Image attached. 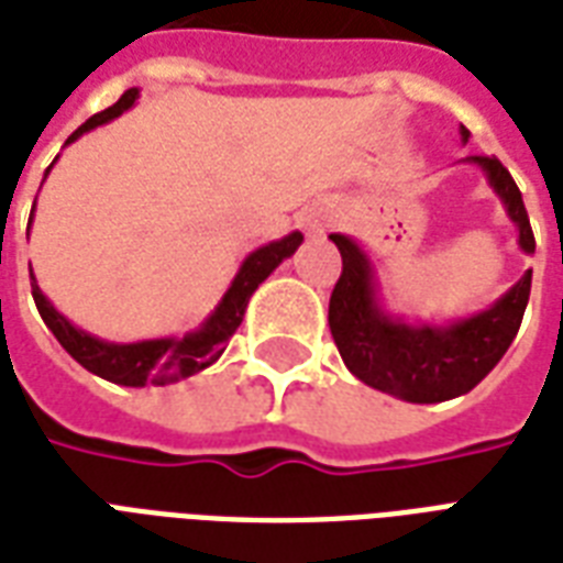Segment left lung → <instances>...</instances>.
<instances>
[{
    "instance_id": "obj_1",
    "label": "left lung",
    "mask_w": 563,
    "mask_h": 563,
    "mask_svg": "<svg viewBox=\"0 0 563 563\" xmlns=\"http://www.w3.org/2000/svg\"><path fill=\"white\" fill-rule=\"evenodd\" d=\"M460 136L468 142L466 126ZM466 163L484 168L489 186L505 201L507 217L519 228V246L531 255L534 234L510 172L496 156H466ZM329 240L344 264L329 299V329L350 374H356L365 386L409 404H442L472 391L517 338L531 294V269L481 314L448 327H412L379 308L374 266L356 240L344 234H332Z\"/></svg>"
}]
</instances>
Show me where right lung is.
Listing matches in <instances>:
<instances>
[{
  "mask_svg": "<svg viewBox=\"0 0 563 563\" xmlns=\"http://www.w3.org/2000/svg\"><path fill=\"white\" fill-rule=\"evenodd\" d=\"M139 88H130L121 95L115 106H109L103 112H97L86 121V124L76 130L74 136L67 139L65 145L76 142V139L95 130V126L112 121L121 112H126L130 106L136 103ZM49 172V168H46ZM302 243V234L294 231V234L282 236L276 243H266V246L255 249L252 255L243 261L240 273L234 276L231 287L225 290V297L217 306V311L207 317L201 329L196 332H186L184 338H154V341H136V344H112V341H100V338L88 335L82 329H76L65 314H58L53 302L41 294V287L32 285V297H35V306L44 317V323L49 327V332L58 338V344L65 346L67 353L79 362V365L97 374V377L109 379V383H118V386H168V383H177V379H186L205 371L217 362L222 353H225L228 338L234 335L236 327L243 323V314H246L249 297L255 294L257 285L264 282L273 269H276L285 257H290ZM29 276L35 282V273L29 269Z\"/></svg>",
  "mask_w": 563,
  "mask_h": 563,
  "instance_id": "1",
  "label": "right lung"
}]
</instances>
